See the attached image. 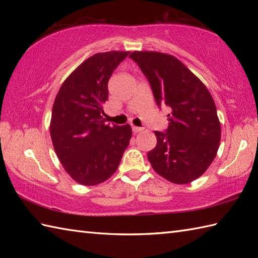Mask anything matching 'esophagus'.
I'll return each mask as SVG.
<instances>
[{
  "label": "esophagus",
  "mask_w": 258,
  "mask_h": 258,
  "mask_svg": "<svg viewBox=\"0 0 258 258\" xmlns=\"http://www.w3.org/2000/svg\"><path fill=\"white\" fill-rule=\"evenodd\" d=\"M132 130H133V132H134L135 134H138V133H140V132H142V131H143V128L138 127V126H133Z\"/></svg>",
  "instance_id": "obj_1"
}]
</instances>
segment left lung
I'll list each match as a JSON object with an SVG mask.
<instances>
[{
    "instance_id": "left-lung-1",
    "label": "left lung",
    "mask_w": 258,
    "mask_h": 258,
    "mask_svg": "<svg viewBox=\"0 0 258 258\" xmlns=\"http://www.w3.org/2000/svg\"><path fill=\"white\" fill-rule=\"evenodd\" d=\"M130 57L149 80L157 105L171 108L166 133L155 132L156 146L147 153L153 169L174 184L193 182L220 147L221 123L211 93L173 55L135 51Z\"/></svg>"
}]
</instances>
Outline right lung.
<instances>
[{
	"label": "right lung",
	"instance_id": "1",
	"mask_svg": "<svg viewBox=\"0 0 258 258\" xmlns=\"http://www.w3.org/2000/svg\"><path fill=\"white\" fill-rule=\"evenodd\" d=\"M130 52L97 53L80 64L59 87L52 108L50 133L54 151L75 182L93 186L116 172L132 138L130 124H105L103 104L107 83Z\"/></svg>",
	"mask_w": 258,
	"mask_h": 258
}]
</instances>
